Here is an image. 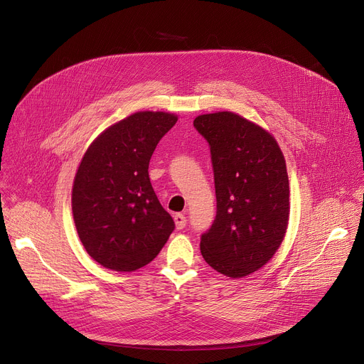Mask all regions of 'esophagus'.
<instances>
[{
  "instance_id": "esophagus-1",
  "label": "esophagus",
  "mask_w": 364,
  "mask_h": 364,
  "mask_svg": "<svg viewBox=\"0 0 364 364\" xmlns=\"http://www.w3.org/2000/svg\"><path fill=\"white\" fill-rule=\"evenodd\" d=\"M174 222H176V228H177L178 230H181V229L186 228L187 218H186L184 215H181V213H177V215H174Z\"/></svg>"
}]
</instances>
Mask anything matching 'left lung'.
<instances>
[{
	"label": "left lung",
	"instance_id": "8db88e82",
	"mask_svg": "<svg viewBox=\"0 0 364 364\" xmlns=\"http://www.w3.org/2000/svg\"><path fill=\"white\" fill-rule=\"evenodd\" d=\"M194 128L212 152L218 212L201 235L204 261L230 278L269 262L289 220V180L277 139L229 111L198 115Z\"/></svg>",
	"mask_w": 364,
	"mask_h": 364
}]
</instances>
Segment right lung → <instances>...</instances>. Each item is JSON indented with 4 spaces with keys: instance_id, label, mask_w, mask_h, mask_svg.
Segmentation results:
<instances>
[{
    "instance_id": "obj_1",
    "label": "right lung",
    "mask_w": 364,
    "mask_h": 364,
    "mask_svg": "<svg viewBox=\"0 0 364 364\" xmlns=\"http://www.w3.org/2000/svg\"><path fill=\"white\" fill-rule=\"evenodd\" d=\"M177 119L170 112H135L99 134L83 154L72 188L73 220L83 247L103 268L145 267L174 230L148 166Z\"/></svg>"
}]
</instances>
